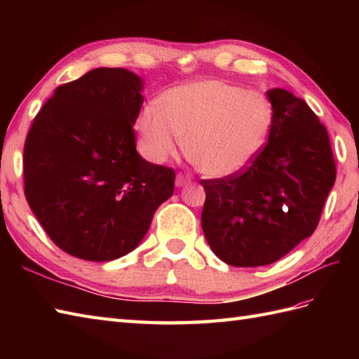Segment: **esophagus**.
I'll use <instances>...</instances> for the list:
<instances>
[{
	"mask_svg": "<svg viewBox=\"0 0 359 359\" xmlns=\"http://www.w3.org/2000/svg\"><path fill=\"white\" fill-rule=\"evenodd\" d=\"M189 182H191V177L184 172H179L177 175H175V185L177 187H184V185L189 184Z\"/></svg>",
	"mask_w": 359,
	"mask_h": 359,
	"instance_id": "34e87169",
	"label": "esophagus"
}]
</instances>
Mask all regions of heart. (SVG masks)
<instances>
[{
    "label": "heart",
    "mask_w": 359,
    "mask_h": 359,
    "mask_svg": "<svg viewBox=\"0 0 359 359\" xmlns=\"http://www.w3.org/2000/svg\"><path fill=\"white\" fill-rule=\"evenodd\" d=\"M269 98L219 80L194 81L166 90L157 106L148 104L135 120L142 147L152 162L184 148L208 177H230L253 162L270 134Z\"/></svg>",
    "instance_id": "1"
}]
</instances>
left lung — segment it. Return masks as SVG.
Returning a JSON list of instances; mask_svg holds the SVG:
<instances>
[{"label":"left lung","mask_w":359,"mask_h":359,"mask_svg":"<svg viewBox=\"0 0 359 359\" xmlns=\"http://www.w3.org/2000/svg\"><path fill=\"white\" fill-rule=\"evenodd\" d=\"M266 95L273 123L261 152L239 174L201 180L203 234L233 266L273 264L313 234L337 179L329 133L316 114L285 89Z\"/></svg>","instance_id":"obj_1"}]
</instances>
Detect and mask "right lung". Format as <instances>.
<instances>
[{
	"mask_svg": "<svg viewBox=\"0 0 359 359\" xmlns=\"http://www.w3.org/2000/svg\"><path fill=\"white\" fill-rule=\"evenodd\" d=\"M140 90L131 71L98 67L60 85L29 129L25 196L67 255L93 262L128 255L174 193L172 168L149 163L135 149Z\"/></svg>",
	"mask_w": 359,
	"mask_h": 359,
	"instance_id": "obj_1",
	"label": "right lung"
}]
</instances>
